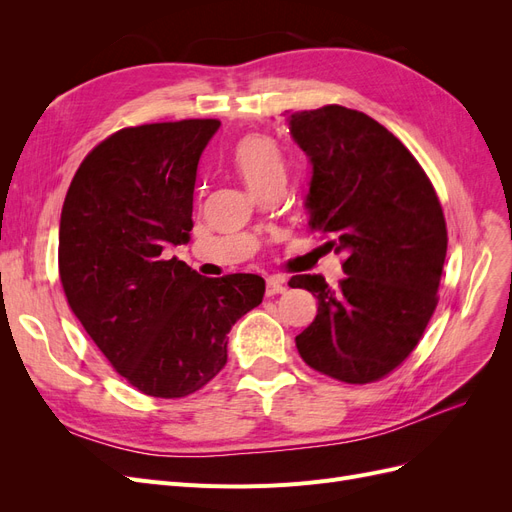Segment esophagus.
<instances>
[{
    "mask_svg": "<svg viewBox=\"0 0 512 512\" xmlns=\"http://www.w3.org/2000/svg\"><path fill=\"white\" fill-rule=\"evenodd\" d=\"M286 288H288L286 277H280V275L267 277V297H273V294H282V292H286Z\"/></svg>",
    "mask_w": 512,
    "mask_h": 512,
    "instance_id": "esophagus-1",
    "label": "esophagus"
}]
</instances>
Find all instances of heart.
Segmentation results:
<instances>
[{"mask_svg":"<svg viewBox=\"0 0 512 512\" xmlns=\"http://www.w3.org/2000/svg\"><path fill=\"white\" fill-rule=\"evenodd\" d=\"M232 164H235L250 192L273 179L284 177L282 153L267 136H245L232 151Z\"/></svg>","mask_w":512,"mask_h":512,"instance_id":"b5f03b06","label":"heart"}]
</instances>
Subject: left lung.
<instances>
[{"instance_id": "left-lung-1", "label": "left lung", "mask_w": 512, "mask_h": 512, "mask_svg": "<svg viewBox=\"0 0 512 512\" xmlns=\"http://www.w3.org/2000/svg\"><path fill=\"white\" fill-rule=\"evenodd\" d=\"M312 166L309 230L344 252L346 277L294 275L318 314L297 335L301 359L335 380L374 382L416 348L438 305L446 222L421 164L376 119L346 106L286 117Z\"/></svg>"}]
</instances>
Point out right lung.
I'll return each instance as SVG.
<instances>
[{"label":"right lung","mask_w":512,"mask_h":512,"mask_svg":"<svg viewBox=\"0 0 512 512\" xmlns=\"http://www.w3.org/2000/svg\"><path fill=\"white\" fill-rule=\"evenodd\" d=\"M218 119L126 128L76 170L59 220V277L74 316L138 391L185 397L220 374L228 333L260 305L252 273L203 277L168 247L190 241L198 162Z\"/></svg>","instance_id":"right-lung-1"}]
</instances>
